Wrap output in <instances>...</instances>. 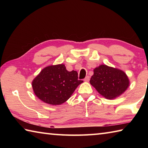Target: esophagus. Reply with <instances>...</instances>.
I'll use <instances>...</instances> for the list:
<instances>
[{
	"mask_svg": "<svg viewBox=\"0 0 148 148\" xmlns=\"http://www.w3.org/2000/svg\"><path fill=\"white\" fill-rule=\"evenodd\" d=\"M84 81H85V82H88L89 81V76H86V77H85Z\"/></svg>",
	"mask_w": 148,
	"mask_h": 148,
	"instance_id": "obj_1",
	"label": "esophagus"
}]
</instances>
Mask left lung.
Masks as SVG:
<instances>
[{
  "instance_id": "1",
  "label": "left lung",
  "mask_w": 148,
  "mask_h": 148,
  "mask_svg": "<svg viewBox=\"0 0 148 148\" xmlns=\"http://www.w3.org/2000/svg\"><path fill=\"white\" fill-rule=\"evenodd\" d=\"M93 72L90 84L105 99H116L129 87V77L121 70L101 64L96 67Z\"/></svg>"
}]
</instances>
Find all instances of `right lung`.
Masks as SVG:
<instances>
[{"instance_id": "add662e5", "label": "right lung", "mask_w": 148, "mask_h": 148, "mask_svg": "<svg viewBox=\"0 0 148 148\" xmlns=\"http://www.w3.org/2000/svg\"><path fill=\"white\" fill-rule=\"evenodd\" d=\"M83 83L77 72H69L63 64L45 67L34 77L32 87L36 96L50 105H60L70 99L75 89Z\"/></svg>"}]
</instances>
